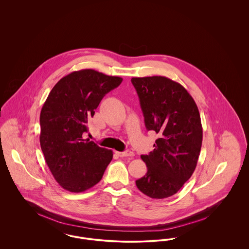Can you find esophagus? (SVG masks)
I'll return each instance as SVG.
<instances>
[{"label": "esophagus", "instance_id": "obj_1", "mask_svg": "<svg viewBox=\"0 0 249 249\" xmlns=\"http://www.w3.org/2000/svg\"><path fill=\"white\" fill-rule=\"evenodd\" d=\"M117 154H118L119 157L123 158V157H131L133 153L130 151V150H126V151H123V152H117Z\"/></svg>", "mask_w": 249, "mask_h": 249}]
</instances>
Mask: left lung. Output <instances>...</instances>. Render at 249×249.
<instances>
[{
    "mask_svg": "<svg viewBox=\"0 0 249 249\" xmlns=\"http://www.w3.org/2000/svg\"><path fill=\"white\" fill-rule=\"evenodd\" d=\"M147 130L159 134L154 150L142 155L147 173L135 181L153 199L176 194L192 176L202 142L201 117L193 98L165 76L132 77Z\"/></svg>",
    "mask_w": 249,
    "mask_h": 249,
    "instance_id": "left-lung-1",
    "label": "left lung"
}]
</instances>
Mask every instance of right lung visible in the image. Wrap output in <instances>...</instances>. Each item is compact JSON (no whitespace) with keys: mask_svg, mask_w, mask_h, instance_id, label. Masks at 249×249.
I'll return each mask as SVG.
<instances>
[{"mask_svg":"<svg viewBox=\"0 0 249 249\" xmlns=\"http://www.w3.org/2000/svg\"><path fill=\"white\" fill-rule=\"evenodd\" d=\"M122 82L92 69L72 71L54 86L40 114V144L60 187L71 192L92 188L103 178L113 152L84 139L88 120L105 97Z\"/></svg>","mask_w":249,"mask_h":249,"instance_id":"right-lung-1","label":"right lung"}]
</instances>
